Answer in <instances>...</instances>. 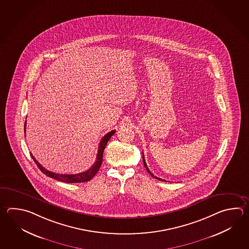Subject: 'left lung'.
<instances>
[{
  "instance_id": "left-lung-1",
  "label": "left lung",
  "mask_w": 249,
  "mask_h": 249,
  "mask_svg": "<svg viewBox=\"0 0 249 249\" xmlns=\"http://www.w3.org/2000/svg\"><path fill=\"white\" fill-rule=\"evenodd\" d=\"M142 161H143V165H144V167L146 168V170H147V172L152 176V178H155V179H158V180H160V181H164V182H167L166 180H164V179H161V178H157V177H155L153 174H152L151 171H150V169L148 168L147 165H146V163H145V160H144V157H143V154H142Z\"/></svg>"
}]
</instances>
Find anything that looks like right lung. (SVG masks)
I'll list each match as a JSON object with an SVG mask.
<instances>
[{"label":"right lung","mask_w":249,"mask_h":249,"mask_svg":"<svg viewBox=\"0 0 249 249\" xmlns=\"http://www.w3.org/2000/svg\"><path fill=\"white\" fill-rule=\"evenodd\" d=\"M26 121L25 122V133H26ZM115 133V130H112L109 133H107L105 137H103L101 141L99 142V146H98V152H97V160L91 166V168L88 169L85 172L79 173L75 175H62V174H56V173L51 172L47 170L46 168H43L40 163L38 162L36 160V158L33 156V154L31 153V157L33 158V160H35L36 165L38 166V168H40L41 172L45 174L47 177L49 178H54L55 180L60 181V182H65V183H83L89 181L90 179L94 178L96 176V174L98 172L99 168L101 167L102 161H103V153L104 150L106 148L107 142L109 141V139L112 137V135Z\"/></svg>","instance_id":"add662e5"}]
</instances>
